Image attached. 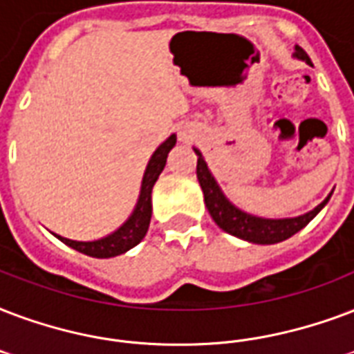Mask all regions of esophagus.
Masks as SVG:
<instances>
[{"label":"esophagus","instance_id":"1","mask_svg":"<svg viewBox=\"0 0 354 354\" xmlns=\"http://www.w3.org/2000/svg\"><path fill=\"white\" fill-rule=\"evenodd\" d=\"M178 135H180V141H189V139H191V129L182 128Z\"/></svg>","mask_w":354,"mask_h":354}]
</instances>
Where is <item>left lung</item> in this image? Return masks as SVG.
Here are the masks:
<instances>
[{
    "label": "left lung",
    "instance_id": "8db88e82",
    "mask_svg": "<svg viewBox=\"0 0 354 354\" xmlns=\"http://www.w3.org/2000/svg\"><path fill=\"white\" fill-rule=\"evenodd\" d=\"M293 57L304 63H310V57L306 55V51L303 48L295 46ZM195 153L198 156L196 161V178L201 183L202 193H204V202L209 215L215 221V225L219 226L221 230L228 232L232 236L239 237L243 241L256 243V245H273V243H280L297 234L299 230H303L304 226L308 225L310 221L314 219L315 215L325 207L330 195L325 201L321 202L319 206H315L312 212L304 213V215H297V217H282V219H269V217H258L252 213L243 212L241 207H237L236 204H232L228 201V196L223 193V189L217 183L215 176L209 171L206 159L202 156L198 148H193Z\"/></svg>",
    "mask_w": 354,
    "mask_h": 354
}]
</instances>
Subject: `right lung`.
I'll return each mask as SVG.
<instances>
[{"instance_id":"right-lung-1","label":"right lung","mask_w":354,"mask_h":354,"mask_svg":"<svg viewBox=\"0 0 354 354\" xmlns=\"http://www.w3.org/2000/svg\"><path fill=\"white\" fill-rule=\"evenodd\" d=\"M174 145H176V135L172 133L169 139H165L156 148V152L152 153V158L145 169V174H142L141 191H139V198L135 202L133 212L129 213L128 219L124 221L117 230L100 237V239H93V241H75V239H68V237L59 236V234H53V236L81 254L93 256V258H113V256L124 254L129 249H133L135 245H139L142 237L147 236L148 226H150L152 189L158 182L159 174L165 169L167 156Z\"/></svg>"}]
</instances>
